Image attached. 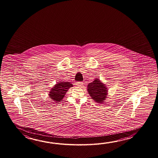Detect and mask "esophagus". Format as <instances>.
<instances>
[{
	"label": "esophagus",
	"instance_id": "1",
	"mask_svg": "<svg viewBox=\"0 0 158 158\" xmlns=\"http://www.w3.org/2000/svg\"><path fill=\"white\" fill-rule=\"evenodd\" d=\"M77 85L79 87H82L84 85V83L82 82H77Z\"/></svg>",
	"mask_w": 158,
	"mask_h": 158
}]
</instances>
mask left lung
Returning <instances> with one entry per match:
<instances>
[{
	"instance_id": "1",
	"label": "left lung",
	"mask_w": 158,
	"mask_h": 158,
	"mask_svg": "<svg viewBox=\"0 0 158 158\" xmlns=\"http://www.w3.org/2000/svg\"><path fill=\"white\" fill-rule=\"evenodd\" d=\"M87 90L90 97L98 103L102 104L107 98L108 87L98 78L87 85Z\"/></svg>"
}]
</instances>
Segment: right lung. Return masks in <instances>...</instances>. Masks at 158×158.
<instances>
[{"label":"right lung","mask_w":158,"mask_h":158,"mask_svg":"<svg viewBox=\"0 0 158 158\" xmlns=\"http://www.w3.org/2000/svg\"><path fill=\"white\" fill-rule=\"evenodd\" d=\"M73 85L69 82L60 81L57 82L49 91L48 96L54 103H59L63 101L64 96L69 88L73 87Z\"/></svg>","instance_id":"1"}]
</instances>
